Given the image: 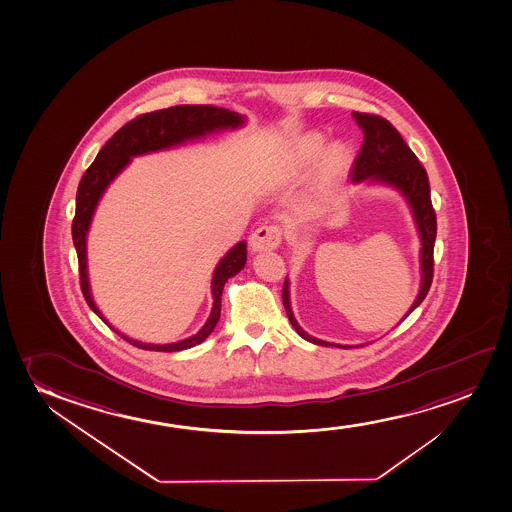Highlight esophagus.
Wrapping results in <instances>:
<instances>
[{"mask_svg": "<svg viewBox=\"0 0 512 512\" xmlns=\"http://www.w3.org/2000/svg\"><path fill=\"white\" fill-rule=\"evenodd\" d=\"M279 243H281V227L276 224L260 226L250 236V246H252L253 252H269V250L278 248Z\"/></svg>", "mask_w": 512, "mask_h": 512, "instance_id": "obj_1", "label": "esophagus"}]
</instances>
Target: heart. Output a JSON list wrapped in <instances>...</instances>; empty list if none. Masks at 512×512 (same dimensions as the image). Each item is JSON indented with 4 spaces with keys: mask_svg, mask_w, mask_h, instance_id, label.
<instances>
[{
    "mask_svg": "<svg viewBox=\"0 0 512 512\" xmlns=\"http://www.w3.org/2000/svg\"><path fill=\"white\" fill-rule=\"evenodd\" d=\"M323 142H325V139H323L321 135H318V133L309 135V137L300 144V163L304 165V163H309V161L314 160V158L318 156L319 151H321ZM349 160H351V153H349V149H347L344 144H339V142L332 144V146L326 149L323 156H321V161H319V175H321V179L325 180V182L337 179L340 173L346 170Z\"/></svg>",
    "mask_w": 512,
    "mask_h": 512,
    "instance_id": "1",
    "label": "heart"
}]
</instances>
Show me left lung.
Here are the masks:
<instances>
[{"label": "left lung", "mask_w": 512, "mask_h": 512, "mask_svg": "<svg viewBox=\"0 0 512 512\" xmlns=\"http://www.w3.org/2000/svg\"><path fill=\"white\" fill-rule=\"evenodd\" d=\"M352 116L365 133L361 149L349 172L352 182L372 179L399 189L410 203L413 217L419 227L420 241H422V248H420L422 286H420L419 297L410 309L412 312L422 304V300L431 288L432 276H434V241H436L438 224H436V212L432 208L429 177L424 166L420 165L419 158L413 154L412 149L389 121L379 114L359 113V111H352ZM283 304H285L286 316L302 339L309 340L318 346H337L332 342L314 339L300 328L299 323L293 318L292 307H290L288 279H285V285H283ZM337 347L347 349L349 346Z\"/></svg>", "instance_id": "obj_1"}]
</instances>
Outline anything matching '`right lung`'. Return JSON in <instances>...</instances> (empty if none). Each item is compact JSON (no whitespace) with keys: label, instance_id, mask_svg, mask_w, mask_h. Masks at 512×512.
<instances>
[{"label":"right lung","instance_id":"add662e5","mask_svg":"<svg viewBox=\"0 0 512 512\" xmlns=\"http://www.w3.org/2000/svg\"><path fill=\"white\" fill-rule=\"evenodd\" d=\"M243 123V118L234 111L213 106H173L160 109L153 113L140 114L135 120L128 121L107 140L106 146L100 149L97 158L88 166L87 172L81 177L78 193H76V213L73 219V243L78 253V266H80V285L83 297L88 306L102 321L106 318L100 314L97 306L93 304L88 285L87 274V233L95 206L106 187L113 182L114 177L128 165L132 156L137 154L160 151L166 147L177 146L184 140L203 137L205 133L222 130V128H236ZM246 243L241 241L231 248L224 259L220 260L212 279L213 307L210 318L200 332L180 342L156 346V344H142L139 340H132L121 335L132 346L146 351L173 352L184 351L189 347L198 346L213 332L220 318V297L229 278H233L245 267ZM107 323V321H106ZM109 325V323H107Z\"/></svg>","mask_w":512,"mask_h":512}]
</instances>
